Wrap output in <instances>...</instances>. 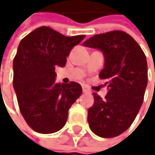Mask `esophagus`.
<instances>
[{
  "label": "esophagus",
  "instance_id": "34e87169",
  "mask_svg": "<svg viewBox=\"0 0 155 155\" xmlns=\"http://www.w3.org/2000/svg\"><path fill=\"white\" fill-rule=\"evenodd\" d=\"M83 92L84 93H90V91H89L85 86H83Z\"/></svg>",
  "mask_w": 155,
  "mask_h": 155
}]
</instances>
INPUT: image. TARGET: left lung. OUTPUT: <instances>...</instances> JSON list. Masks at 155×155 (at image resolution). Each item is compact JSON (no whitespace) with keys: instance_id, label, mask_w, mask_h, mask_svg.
<instances>
[{"instance_id":"1","label":"left lung","mask_w":155,"mask_h":155,"mask_svg":"<svg viewBox=\"0 0 155 155\" xmlns=\"http://www.w3.org/2000/svg\"><path fill=\"white\" fill-rule=\"evenodd\" d=\"M83 45L102 52L104 68L99 78L107 81L108 87L105 98L93 93L89 127L99 137L114 138L129 128L142 105L148 84L146 57L138 43L120 31L95 35Z\"/></svg>"}]
</instances>
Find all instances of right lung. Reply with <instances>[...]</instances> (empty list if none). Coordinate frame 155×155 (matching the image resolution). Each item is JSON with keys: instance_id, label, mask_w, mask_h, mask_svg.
Returning a JSON list of instances; mask_svg holds the SVG:
<instances>
[{"instance_id": "right-lung-1", "label": "right lung", "mask_w": 155, "mask_h": 155, "mask_svg": "<svg viewBox=\"0 0 155 155\" xmlns=\"http://www.w3.org/2000/svg\"><path fill=\"white\" fill-rule=\"evenodd\" d=\"M84 37H67L40 27L21 40L13 62V85L21 114L34 131L55 133L66 124L82 86L75 82L57 84L55 69L66 65L71 50Z\"/></svg>"}]
</instances>
